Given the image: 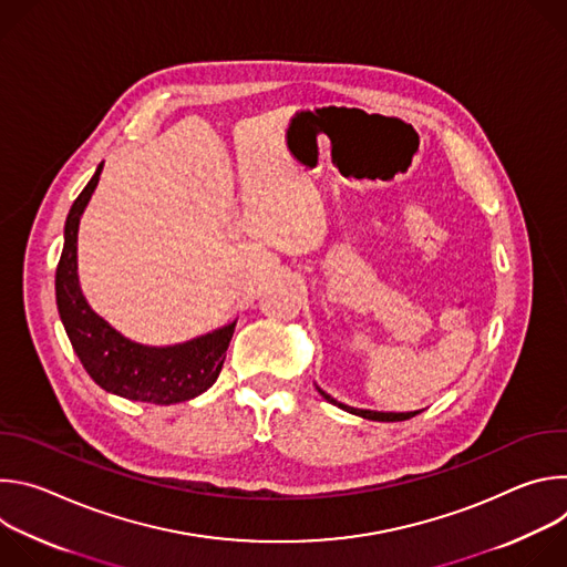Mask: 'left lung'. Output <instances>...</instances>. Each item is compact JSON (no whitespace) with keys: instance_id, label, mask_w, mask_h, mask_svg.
I'll use <instances>...</instances> for the list:
<instances>
[{"instance_id":"obj_1","label":"left lung","mask_w":567,"mask_h":567,"mask_svg":"<svg viewBox=\"0 0 567 567\" xmlns=\"http://www.w3.org/2000/svg\"><path fill=\"white\" fill-rule=\"evenodd\" d=\"M318 392L326 396L330 403H334V406H339V409H343V411H348V413H352V415H359V417H363V420H372V422H403V420H411V417H415V415H420V411H415V413H377V411H361V409H350V406H346V403H339L334 396H330L328 392H322L320 388H318Z\"/></svg>"}]
</instances>
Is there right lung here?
Here are the masks:
<instances>
[{
	"label": "right lung",
	"instance_id": "obj_1",
	"mask_svg": "<svg viewBox=\"0 0 567 567\" xmlns=\"http://www.w3.org/2000/svg\"><path fill=\"white\" fill-rule=\"evenodd\" d=\"M101 171L103 164L75 197L64 224V247L55 269V302L64 332L80 363L103 390L161 406L188 401L217 381L235 322L182 346L147 348L121 337L87 305L78 285L75 245L80 215L99 184Z\"/></svg>",
	"mask_w": 567,
	"mask_h": 567
}]
</instances>
